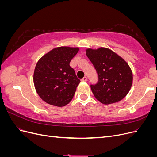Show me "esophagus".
I'll use <instances>...</instances> for the list:
<instances>
[{"mask_svg":"<svg viewBox=\"0 0 157 157\" xmlns=\"http://www.w3.org/2000/svg\"><path fill=\"white\" fill-rule=\"evenodd\" d=\"M81 81L86 82V81H87V77H84L81 79Z\"/></svg>","mask_w":157,"mask_h":157,"instance_id":"1","label":"esophagus"}]
</instances>
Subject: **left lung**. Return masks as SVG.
Listing matches in <instances>:
<instances>
[{"instance_id": "left-lung-1", "label": "left lung", "mask_w": 157, "mask_h": 157, "mask_svg": "<svg viewBox=\"0 0 157 157\" xmlns=\"http://www.w3.org/2000/svg\"><path fill=\"white\" fill-rule=\"evenodd\" d=\"M86 56L96 71L98 82L90 84L94 96L108 105L121 101L130 91L132 73L126 61L111 50H86Z\"/></svg>"}]
</instances>
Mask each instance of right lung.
<instances>
[{
	"instance_id": "obj_1",
	"label": "right lung",
	"mask_w": 157,
	"mask_h": 157,
	"mask_svg": "<svg viewBox=\"0 0 157 157\" xmlns=\"http://www.w3.org/2000/svg\"><path fill=\"white\" fill-rule=\"evenodd\" d=\"M78 50V48L58 47L37 62L33 81L37 94L47 103L63 107L73 99L80 80L69 63Z\"/></svg>"
}]
</instances>
